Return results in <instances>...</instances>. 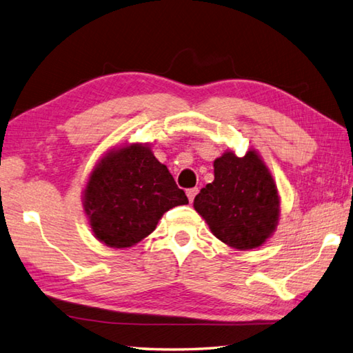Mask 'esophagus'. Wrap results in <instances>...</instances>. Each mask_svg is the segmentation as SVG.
Here are the masks:
<instances>
[{
	"label": "esophagus",
	"instance_id": "obj_1",
	"mask_svg": "<svg viewBox=\"0 0 353 353\" xmlns=\"http://www.w3.org/2000/svg\"><path fill=\"white\" fill-rule=\"evenodd\" d=\"M197 192H199V188H190V190H186V196H188V200L192 201L194 197L197 196Z\"/></svg>",
	"mask_w": 353,
	"mask_h": 353
}]
</instances>
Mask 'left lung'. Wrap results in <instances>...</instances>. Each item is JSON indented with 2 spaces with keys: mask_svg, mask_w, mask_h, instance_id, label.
Returning <instances> with one entry per match:
<instances>
[{
  "mask_svg": "<svg viewBox=\"0 0 353 353\" xmlns=\"http://www.w3.org/2000/svg\"><path fill=\"white\" fill-rule=\"evenodd\" d=\"M194 209L220 241L232 249L250 250L273 235L281 199L256 150L243 157L228 150L214 161V182L197 194Z\"/></svg>",
  "mask_w": 353,
  "mask_h": 353,
  "instance_id": "obj_1",
  "label": "left lung"
}]
</instances>
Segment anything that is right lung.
Instances as JSON below:
<instances>
[{"label": "right lung", "instance_id": "obj_1", "mask_svg": "<svg viewBox=\"0 0 353 353\" xmlns=\"http://www.w3.org/2000/svg\"><path fill=\"white\" fill-rule=\"evenodd\" d=\"M188 203L171 172L148 144L114 147L97 162L83 191L95 238L127 249L148 236L171 208Z\"/></svg>", "mask_w": 353, "mask_h": 353}]
</instances>
